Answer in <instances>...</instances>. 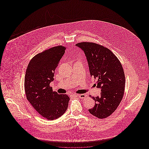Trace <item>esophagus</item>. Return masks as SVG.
Returning a JSON list of instances; mask_svg holds the SVG:
<instances>
[{"label":"esophagus","instance_id":"1","mask_svg":"<svg viewBox=\"0 0 149 149\" xmlns=\"http://www.w3.org/2000/svg\"><path fill=\"white\" fill-rule=\"evenodd\" d=\"M78 97L79 98H81V99H83L86 97V95L84 94H79L78 95Z\"/></svg>","mask_w":149,"mask_h":149}]
</instances>
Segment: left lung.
I'll use <instances>...</instances> for the list:
<instances>
[{
    "label": "left lung",
    "mask_w": 149,
    "mask_h": 149,
    "mask_svg": "<svg viewBox=\"0 0 149 149\" xmlns=\"http://www.w3.org/2000/svg\"><path fill=\"white\" fill-rule=\"evenodd\" d=\"M83 50L88 63L91 78L97 80V87L100 95L91 97L95 105L88 109L98 118H104L113 113L122 99L125 77L122 66L117 57L107 47L95 43L76 44Z\"/></svg>",
    "instance_id": "obj_1"
}]
</instances>
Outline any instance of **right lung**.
Returning <instances> with one entry per match:
<instances>
[{
  "label": "right lung",
  "mask_w": 149,
  "mask_h": 149,
  "mask_svg": "<svg viewBox=\"0 0 149 149\" xmlns=\"http://www.w3.org/2000/svg\"><path fill=\"white\" fill-rule=\"evenodd\" d=\"M66 49L58 46L39 53L31 59L26 71L24 90L27 99L38 113L49 120L63 115L70 100L66 94L53 92L50 86Z\"/></svg>",
  "instance_id": "right-lung-1"
}]
</instances>
